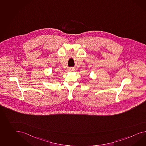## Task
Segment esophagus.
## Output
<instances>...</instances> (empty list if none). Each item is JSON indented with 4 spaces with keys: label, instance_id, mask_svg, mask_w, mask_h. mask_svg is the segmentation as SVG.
<instances>
[{
    "label": "esophagus",
    "instance_id": "esophagus-1",
    "mask_svg": "<svg viewBox=\"0 0 146 146\" xmlns=\"http://www.w3.org/2000/svg\"><path fill=\"white\" fill-rule=\"evenodd\" d=\"M74 70H74V69H70V71H74Z\"/></svg>",
    "mask_w": 146,
    "mask_h": 146
}]
</instances>
